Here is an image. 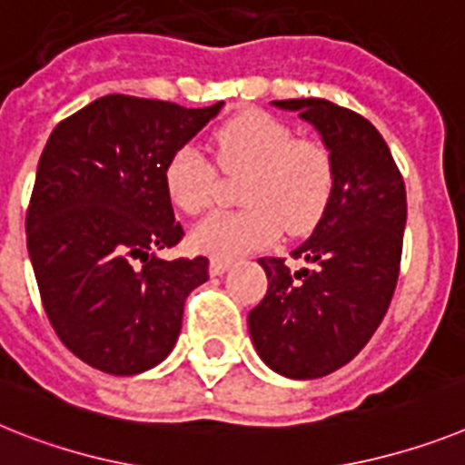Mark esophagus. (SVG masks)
<instances>
[{
    "label": "esophagus",
    "instance_id": "34e87169",
    "mask_svg": "<svg viewBox=\"0 0 465 465\" xmlns=\"http://www.w3.org/2000/svg\"><path fill=\"white\" fill-rule=\"evenodd\" d=\"M229 269H232V260H224V257H213L210 260V274L213 276H222Z\"/></svg>",
    "mask_w": 465,
    "mask_h": 465
}]
</instances>
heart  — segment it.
Masks as SVG:
<instances>
[{
    "mask_svg": "<svg viewBox=\"0 0 465 465\" xmlns=\"http://www.w3.org/2000/svg\"><path fill=\"white\" fill-rule=\"evenodd\" d=\"M217 167L226 177H245L243 210L214 213L191 233L198 251L239 257L279 239L281 229L305 233L317 226L335 191L329 146L295 132L264 111H243L214 134ZM196 143H184L167 163L165 184L177 208L198 214L220 196V173Z\"/></svg>",
    "mask_w": 465,
    "mask_h": 465,
    "instance_id": "b5f03b06",
    "label": "heart"
}]
</instances>
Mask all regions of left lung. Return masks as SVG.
I'll return each mask as SVG.
<instances>
[{
	"mask_svg": "<svg viewBox=\"0 0 465 465\" xmlns=\"http://www.w3.org/2000/svg\"><path fill=\"white\" fill-rule=\"evenodd\" d=\"M298 111L329 146L335 191L310 239L291 257H260L267 295L248 314L252 345L288 378H322L371 341L397 286L407 189L381 132L323 99L274 101Z\"/></svg>",
	"mask_w": 465,
	"mask_h": 465,
	"instance_id": "8db88e82",
	"label": "left lung"
}]
</instances>
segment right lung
Here are the masks:
<instances>
[{
  "instance_id": "obj_1",
  "label": "right lung",
  "mask_w": 465,
  "mask_h": 465,
  "mask_svg": "<svg viewBox=\"0 0 465 465\" xmlns=\"http://www.w3.org/2000/svg\"><path fill=\"white\" fill-rule=\"evenodd\" d=\"M222 104L108 94L54 127L25 213L42 305L70 352L99 371L134 376L170 354L208 257L160 260L184 229L165 170Z\"/></svg>"
}]
</instances>
